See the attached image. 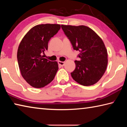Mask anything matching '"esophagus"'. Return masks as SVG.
<instances>
[{
  "label": "esophagus",
  "mask_w": 127,
  "mask_h": 127,
  "mask_svg": "<svg viewBox=\"0 0 127 127\" xmlns=\"http://www.w3.org/2000/svg\"><path fill=\"white\" fill-rule=\"evenodd\" d=\"M58 64L59 65H61L62 66H63L64 65V64H65V62H61V61H59L58 62Z\"/></svg>",
  "instance_id": "esophagus-1"
}]
</instances>
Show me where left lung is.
I'll return each mask as SVG.
<instances>
[{"label": "left lung", "instance_id": "8db88e82", "mask_svg": "<svg viewBox=\"0 0 127 127\" xmlns=\"http://www.w3.org/2000/svg\"><path fill=\"white\" fill-rule=\"evenodd\" d=\"M64 33L76 50L80 61H75L76 68L71 76L81 85L95 84L105 73L107 65V53L102 40L94 30L81 25H61Z\"/></svg>", "mask_w": 127, "mask_h": 127}]
</instances>
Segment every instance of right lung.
<instances>
[{"label": "right lung", "mask_w": 127, "mask_h": 127, "mask_svg": "<svg viewBox=\"0 0 127 127\" xmlns=\"http://www.w3.org/2000/svg\"><path fill=\"white\" fill-rule=\"evenodd\" d=\"M61 29L58 24L36 25L30 29L21 40L17 51L21 73L32 87H44L52 81L58 70L57 62L44 58L48 42Z\"/></svg>", "instance_id": "1"}]
</instances>
